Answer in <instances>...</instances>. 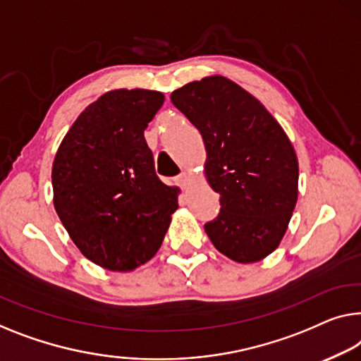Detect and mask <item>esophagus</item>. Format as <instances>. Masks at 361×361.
<instances>
[{
	"label": "esophagus",
	"instance_id": "obj_1",
	"mask_svg": "<svg viewBox=\"0 0 361 361\" xmlns=\"http://www.w3.org/2000/svg\"><path fill=\"white\" fill-rule=\"evenodd\" d=\"M176 183H178V185L183 188V190H185V188H188V185H190V183H191V176L188 175V173H181L178 178H176Z\"/></svg>",
	"mask_w": 361,
	"mask_h": 361
}]
</instances>
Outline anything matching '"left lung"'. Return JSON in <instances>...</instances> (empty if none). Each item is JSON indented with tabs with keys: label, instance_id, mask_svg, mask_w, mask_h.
<instances>
[{
	"label": "left lung",
	"instance_id": "8db88e82",
	"mask_svg": "<svg viewBox=\"0 0 361 361\" xmlns=\"http://www.w3.org/2000/svg\"><path fill=\"white\" fill-rule=\"evenodd\" d=\"M206 146L204 175L220 212L204 230L235 262L264 259L281 245L298 199V159L279 121L256 97L224 76L170 95Z\"/></svg>",
	"mask_w": 361,
	"mask_h": 361
}]
</instances>
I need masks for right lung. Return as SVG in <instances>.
Returning <instances> with one entry per match:
<instances>
[{
  "mask_svg": "<svg viewBox=\"0 0 361 361\" xmlns=\"http://www.w3.org/2000/svg\"><path fill=\"white\" fill-rule=\"evenodd\" d=\"M162 92L115 89L69 128L51 169L53 206L94 264L129 272L152 259L178 209L176 186L159 180L144 129Z\"/></svg>",
  "mask_w": 361,
  "mask_h": 361,
  "instance_id": "right-lung-1",
  "label": "right lung"
}]
</instances>
